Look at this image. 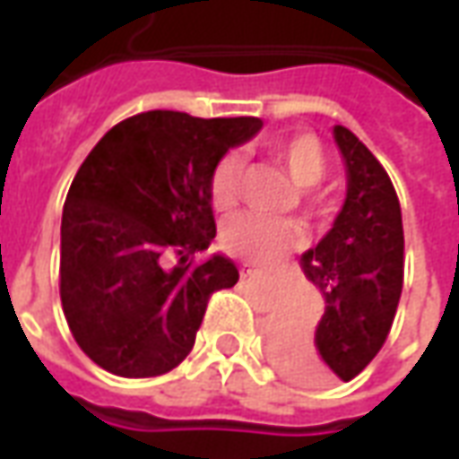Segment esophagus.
I'll list each match as a JSON object with an SVG mask.
<instances>
[{
    "mask_svg": "<svg viewBox=\"0 0 459 459\" xmlns=\"http://www.w3.org/2000/svg\"><path fill=\"white\" fill-rule=\"evenodd\" d=\"M258 278H263V273H260V270H253V268L243 270V280H258Z\"/></svg>",
    "mask_w": 459,
    "mask_h": 459,
    "instance_id": "1",
    "label": "esophagus"
}]
</instances>
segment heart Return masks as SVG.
<instances>
[{"label": "heart", "instance_id": "1", "mask_svg": "<svg viewBox=\"0 0 459 459\" xmlns=\"http://www.w3.org/2000/svg\"><path fill=\"white\" fill-rule=\"evenodd\" d=\"M265 150L270 157H275L290 171L295 184L305 186L299 191L302 206L315 216L325 213L327 196L315 189V184L327 171V154H325L322 142L312 132L292 130L268 137ZM243 169H246L243 157L236 152L223 154L213 164L209 179V196L213 209L226 211L236 204L240 194V181H243ZM221 243H223V248L238 258L255 263V265H270L282 258L288 250L298 248L302 243V230L288 221L265 219L260 213H238L226 221V226L221 230Z\"/></svg>", "mask_w": 459, "mask_h": 459}]
</instances>
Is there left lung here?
<instances>
[{
	"label": "left lung",
	"instance_id": "obj_1",
	"mask_svg": "<svg viewBox=\"0 0 459 459\" xmlns=\"http://www.w3.org/2000/svg\"><path fill=\"white\" fill-rule=\"evenodd\" d=\"M346 164V201L334 226L299 265L322 292L319 325L273 327V364L295 381H351L384 346L403 288V221L391 177L354 132L334 127Z\"/></svg>",
	"mask_w": 459,
	"mask_h": 459
}]
</instances>
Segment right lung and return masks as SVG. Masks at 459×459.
<instances>
[{"label":"right lung","mask_w":459,"mask_h":459,"mask_svg":"<svg viewBox=\"0 0 459 459\" xmlns=\"http://www.w3.org/2000/svg\"><path fill=\"white\" fill-rule=\"evenodd\" d=\"M263 127L258 117L132 115L105 132L68 189L61 219V305L95 364L152 378L189 356L216 290L238 268L194 263L216 238L213 164ZM179 257L174 269L166 260Z\"/></svg>","instance_id":"right-lung-1"}]
</instances>
